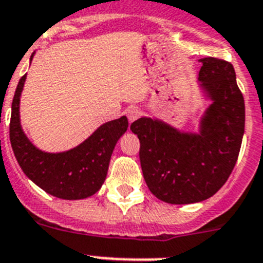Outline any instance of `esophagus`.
I'll return each instance as SVG.
<instances>
[{
    "mask_svg": "<svg viewBox=\"0 0 263 263\" xmlns=\"http://www.w3.org/2000/svg\"><path fill=\"white\" fill-rule=\"evenodd\" d=\"M141 117V111L140 108L136 107V106H134V107H129L128 110H127V118H128L129 122H135L136 119H139V118Z\"/></svg>",
    "mask_w": 263,
    "mask_h": 263,
    "instance_id": "obj_1",
    "label": "esophagus"
}]
</instances>
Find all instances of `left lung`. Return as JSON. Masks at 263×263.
Listing matches in <instances>:
<instances>
[{"mask_svg": "<svg viewBox=\"0 0 263 263\" xmlns=\"http://www.w3.org/2000/svg\"><path fill=\"white\" fill-rule=\"evenodd\" d=\"M199 89L211 105L198 132L181 131L153 118H140L131 131L140 140V164L148 189L162 202L190 204L211 198L235 167L245 128V103L233 65L200 59Z\"/></svg>", "mask_w": 263, "mask_h": 263, "instance_id": "1", "label": "left lung"}]
</instances>
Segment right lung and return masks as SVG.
<instances>
[{"label":"right lung","mask_w":263,"mask_h":263,"mask_svg":"<svg viewBox=\"0 0 263 263\" xmlns=\"http://www.w3.org/2000/svg\"><path fill=\"white\" fill-rule=\"evenodd\" d=\"M25 81L26 74L16 86L10 118V143L21 169L36 186L60 199L77 200L94 195L105 182L118 140L128 128L127 118L103 123L69 151L44 152L28 140L21 126L20 102Z\"/></svg>","instance_id":"obj_1"}]
</instances>
